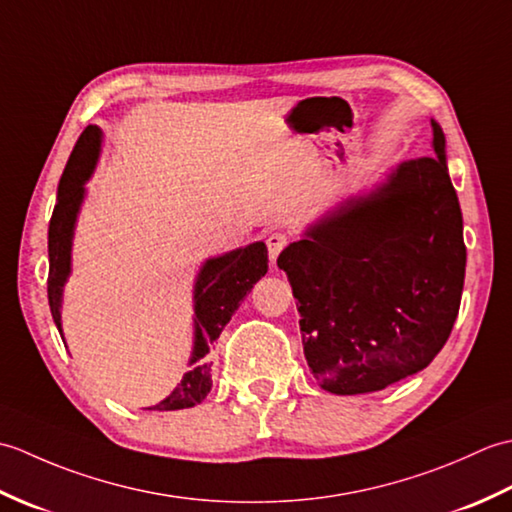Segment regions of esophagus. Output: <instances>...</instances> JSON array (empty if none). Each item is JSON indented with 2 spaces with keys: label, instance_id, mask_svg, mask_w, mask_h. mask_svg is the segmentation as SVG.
<instances>
[{
  "label": "esophagus",
  "instance_id": "esophagus-1",
  "mask_svg": "<svg viewBox=\"0 0 512 512\" xmlns=\"http://www.w3.org/2000/svg\"><path fill=\"white\" fill-rule=\"evenodd\" d=\"M266 246H268V255L273 262H277V257L281 250H284L288 246V235L286 233H270L266 237Z\"/></svg>",
  "mask_w": 512,
  "mask_h": 512
}]
</instances>
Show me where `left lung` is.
Masks as SVG:
<instances>
[{
  "label": "left lung",
  "instance_id": "1",
  "mask_svg": "<svg viewBox=\"0 0 512 512\" xmlns=\"http://www.w3.org/2000/svg\"><path fill=\"white\" fill-rule=\"evenodd\" d=\"M431 127L433 156L402 162L277 259L297 299L308 367L330 394H369L420 372L458 317L462 211L442 127Z\"/></svg>",
  "mask_w": 512,
  "mask_h": 512
}]
</instances>
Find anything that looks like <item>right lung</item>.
Instances as JSON below:
<instances>
[{
  "label": "right lung",
  "instance_id": "right-lung-1",
  "mask_svg": "<svg viewBox=\"0 0 512 512\" xmlns=\"http://www.w3.org/2000/svg\"><path fill=\"white\" fill-rule=\"evenodd\" d=\"M101 151V129L88 125L81 138L76 140L72 156L65 165L59 182L57 204H54L52 220L48 228V303L52 319L63 339L61 330V297L63 286L70 277V253L76 215L85 198V187L92 176L96 158ZM268 270V248L264 242H255L246 248H237L222 257L206 259L195 279L193 288V354L189 358V372L182 376L178 387L171 394L149 407L154 411H176L195 407L211 391V363L206 354L224 325L231 321L239 303Z\"/></svg>",
  "mask_w": 512,
  "mask_h": 512
}]
</instances>
